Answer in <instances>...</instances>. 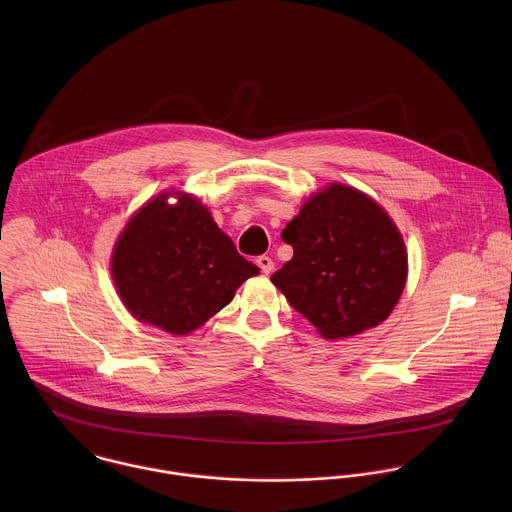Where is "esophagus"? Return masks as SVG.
I'll use <instances>...</instances> for the list:
<instances>
[{"label": "esophagus", "mask_w": 512, "mask_h": 512, "mask_svg": "<svg viewBox=\"0 0 512 512\" xmlns=\"http://www.w3.org/2000/svg\"><path fill=\"white\" fill-rule=\"evenodd\" d=\"M256 264L260 266V270L264 272V274H272V270H274V260L270 258V256H258V260H256Z\"/></svg>", "instance_id": "1"}]
</instances>
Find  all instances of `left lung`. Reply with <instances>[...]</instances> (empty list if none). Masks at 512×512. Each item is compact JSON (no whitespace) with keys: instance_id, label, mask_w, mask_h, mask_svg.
<instances>
[{"instance_id":"1","label":"left lung","mask_w":512,"mask_h":512,"mask_svg":"<svg viewBox=\"0 0 512 512\" xmlns=\"http://www.w3.org/2000/svg\"><path fill=\"white\" fill-rule=\"evenodd\" d=\"M293 258L274 286L325 339H345L384 321L406 284L404 240L361 191L329 185L282 230Z\"/></svg>"}]
</instances>
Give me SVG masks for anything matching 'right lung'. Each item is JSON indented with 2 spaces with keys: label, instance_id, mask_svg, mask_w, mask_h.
Masks as SVG:
<instances>
[{
  "label": "right lung",
  "instance_id": "right-lung-1",
  "mask_svg": "<svg viewBox=\"0 0 512 512\" xmlns=\"http://www.w3.org/2000/svg\"><path fill=\"white\" fill-rule=\"evenodd\" d=\"M159 195L126 224L112 256L124 305L140 321L187 335L201 327L260 270L238 254L193 197Z\"/></svg>",
  "mask_w": 512,
  "mask_h": 512
}]
</instances>
